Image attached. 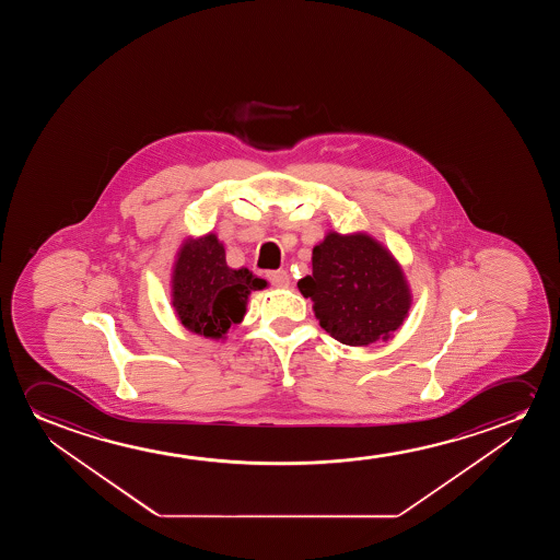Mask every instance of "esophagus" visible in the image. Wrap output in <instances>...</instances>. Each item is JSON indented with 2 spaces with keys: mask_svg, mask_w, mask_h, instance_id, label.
Wrapping results in <instances>:
<instances>
[{
  "mask_svg": "<svg viewBox=\"0 0 560 560\" xmlns=\"http://www.w3.org/2000/svg\"><path fill=\"white\" fill-rule=\"evenodd\" d=\"M268 279L271 283L276 284V287H279V289H284V287H289V283H291V277H289V273H287L284 269L271 271V273H268Z\"/></svg>",
  "mask_w": 560,
  "mask_h": 560,
  "instance_id": "34e87169",
  "label": "esophagus"
}]
</instances>
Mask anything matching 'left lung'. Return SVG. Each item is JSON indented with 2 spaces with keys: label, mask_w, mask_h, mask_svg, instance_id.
I'll list each match as a JSON object with an SVG mask.
<instances>
[{
  "label": "left lung",
  "mask_w": 560,
  "mask_h": 560,
  "mask_svg": "<svg viewBox=\"0 0 560 560\" xmlns=\"http://www.w3.org/2000/svg\"><path fill=\"white\" fill-rule=\"evenodd\" d=\"M299 289L314 302L323 329L348 346L388 340L413 300L398 260L368 233L329 231L314 246L312 276Z\"/></svg>",
  "instance_id": "left-lung-1"
}]
</instances>
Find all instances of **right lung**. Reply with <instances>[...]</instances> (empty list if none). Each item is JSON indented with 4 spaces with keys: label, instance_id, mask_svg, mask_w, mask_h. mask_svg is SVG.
<instances>
[{
    "label": "right lung",
    "instance_id": "1",
    "mask_svg": "<svg viewBox=\"0 0 560 560\" xmlns=\"http://www.w3.org/2000/svg\"><path fill=\"white\" fill-rule=\"evenodd\" d=\"M268 281L246 268L233 269L215 233L185 238L172 271V306L185 329L220 340L243 322L253 291Z\"/></svg>",
    "mask_w": 560,
    "mask_h": 560
}]
</instances>
